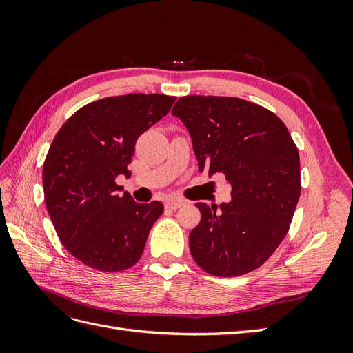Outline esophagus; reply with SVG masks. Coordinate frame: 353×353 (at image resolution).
Segmentation results:
<instances>
[{
  "label": "esophagus",
  "mask_w": 353,
  "mask_h": 353,
  "mask_svg": "<svg viewBox=\"0 0 353 353\" xmlns=\"http://www.w3.org/2000/svg\"><path fill=\"white\" fill-rule=\"evenodd\" d=\"M184 200H181V199H172V200H168L166 203H165V206H166V209H172V210H175V209H179L181 206L184 205Z\"/></svg>",
  "instance_id": "34e87169"
}]
</instances>
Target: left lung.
I'll return each instance as SVG.
<instances>
[{
	"label": "left lung",
	"instance_id": "obj_1",
	"mask_svg": "<svg viewBox=\"0 0 353 353\" xmlns=\"http://www.w3.org/2000/svg\"><path fill=\"white\" fill-rule=\"evenodd\" d=\"M172 114L187 126L199 169L232 185L230 203H197L191 256L215 276L258 270L287 236L301 197V159L290 132L271 110L236 97L185 95Z\"/></svg>",
	"mask_w": 353,
	"mask_h": 353
}]
</instances>
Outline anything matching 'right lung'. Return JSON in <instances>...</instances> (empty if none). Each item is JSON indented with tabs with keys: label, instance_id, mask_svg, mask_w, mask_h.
<instances>
[{
	"label": "right lung",
	"instance_id": "1",
	"mask_svg": "<svg viewBox=\"0 0 353 353\" xmlns=\"http://www.w3.org/2000/svg\"><path fill=\"white\" fill-rule=\"evenodd\" d=\"M176 97L126 94L74 112L52 140L42 168L44 200L68 252L92 270L121 272L144 252L160 201L135 203L116 184L130 176L138 137L162 119Z\"/></svg>",
	"mask_w": 353,
	"mask_h": 353
}]
</instances>
